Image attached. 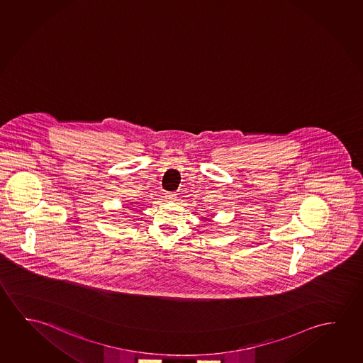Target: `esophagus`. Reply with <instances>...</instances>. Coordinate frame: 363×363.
I'll return each mask as SVG.
<instances>
[{
	"instance_id": "1",
	"label": "esophagus",
	"mask_w": 363,
	"mask_h": 363,
	"mask_svg": "<svg viewBox=\"0 0 363 363\" xmlns=\"http://www.w3.org/2000/svg\"><path fill=\"white\" fill-rule=\"evenodd\" d=\"M164 197H166V199H167L168 201H171V202L176 201V199H177V197H176V195H174V194H169V192H167V194H166V196H164Z\"/></svg>"
}]
</instances>
